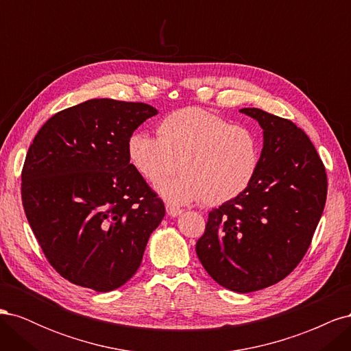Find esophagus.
I'll use <instances>...</instances> for the list:
<instances>
[{
	"mask_svg": "<svg viewBox=\"0 0 351 351\" xmlns=\"http://www.w3.org/2000/svg\"><path fill=\"white\" fill-rule=\"evenodd\" d=\"M182 209L180 208H176V206H171V205H167V214L171 217V218H176V217H178L180 214H182Z\"/></svg>",
	"mask_w": 351,
	"mask_h": 351,
	"instance_id": "esophagus-1",
	"label": "esophagus"
}]
</instances>
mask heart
<instances>
[{
  "label": "heart",
  "mask_w": 351,
  "mask_h": 351,
  "mask_svg": "<svg viewBox=\"0 0 351 351\" xmlns=\"http://www.w3.org/2000/svg\"><path fill=\"white\" fill-rule=\"evenodd\" d=\"M127 159L147 182L182 174L156 186L174 205L204 199L221 205L246 190L261 164V142L247 125L231 124L197 107L177 110L158 123L156 137L136 132L127 137Z\"/></svg>",
  "instance_id": "b5f03b06"
}]
</instances>
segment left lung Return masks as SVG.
Masks as SVG:
<instances>
[{"mask_svg":"<svg viewBox=\"0 0 351 351\" xmlns=\"http://www.w3.org/2000/svg\"><path fill=\"white\" fill-rule=\"evenodd\" d=\"M263 130L252 184L212 209L196 253L219 285L267 289L289 275L311 246L326 200V173L309 137L290 120L243 108Z\"/></svg>","mask_w":351,"mask_h":351,"instance_id":"8db88e82","label":"left lung"}]
</instances>
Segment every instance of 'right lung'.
Instances as JSON below:
<instances>
[{"label":"right lung","mask_w":351,"mask_h":351,"mask_svg":"<svg viewBox=\"0 0 351 351\" xmlns=\"http://www.w3.org/2000/svg\"><path fill=\"white\" fill-rule=\"evenodd\" d=\"M143 102L84 101L40 127L22 173L29 226L52 268L73 284L107 293L141 267L165 215L127 159L125 142L156 115Z\"/></svg>","instance_id":"right-lung-1"}]
</instances>
